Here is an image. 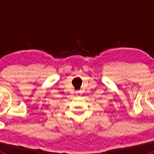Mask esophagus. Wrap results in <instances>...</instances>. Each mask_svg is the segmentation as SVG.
Listing matches in <instances>:
<instances>
[{
	"label": "esophagus",
	"mask_w": 154,
	"mask_h": 154,
	"mask_svg": "<svg viewBox=\"0 0 154 154\" xmlns=\"http://www.w3.org/2000/svg\"><path fill=\"white\" fill-rule=\"evenodd\" d=\"M76 94H77V96H82V92L80 91H78V92H76Z\"/></svg>",
	"instance_id": "1"
}]
</instances>
